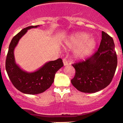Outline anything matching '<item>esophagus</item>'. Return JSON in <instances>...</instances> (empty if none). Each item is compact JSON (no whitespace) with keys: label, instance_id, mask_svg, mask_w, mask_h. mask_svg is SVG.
Here are the masks:
<instances>
[{"label":"esophagus","instance_id":"1","mask_svg":"<svg viewBox=\"0 0 123 123\" xmlns=\"http://www.w3.org/2000/svg\"><path fill=\"white\" fill-rule=\"evenodd\" d=\"M63 64H64V66L65 65H67L68 64V61L66 58H64L63 60Z\"/></svg>","mask_w":123,"mask_h":123}]
</instances>
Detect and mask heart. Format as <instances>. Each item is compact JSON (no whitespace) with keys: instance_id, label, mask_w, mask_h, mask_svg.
Wrapping results in <instances>:
<instances>
[{"instance_id":"1","label":"heart","mask_w":123,"mask_h":123,"mask_svg":"<svg viewBox=\"0 0 123 123\" xmlns=\"http://www.w3.org/2000/svg\"><path fill=\"white\" fill-rule=\"evenodd\" d=\"M65 44L69 48H76L74 51L75 58L81 59L95 48L96 41L94 38L89 37L86 33L77 32L68 37Z\"/></svg>"}]
</instances>
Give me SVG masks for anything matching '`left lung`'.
I'll return each instance as SVG.
<instances>
[{
    "instance_id": "obj_1",
    "label": "left lung",
    "mask_w": 123,
    "mask_h": 123,
    "mask_svg": "<svg viewBox=\"0 0 123 123\" xmlns=\"http://www.w3.org/2000/svg\"><path fill=\"white\" fill-rule=\"evenodd\" d=\"M117 64L114 40L107 33L102 31V40L98 50L85 61L72 64L75 74L71 83L80 92H98L111 83Z\"/></svg>"
}]
</instances>
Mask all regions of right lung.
Masks as SVG:
<instances>
[{
    "instance_id": "obj_1",
    "label": "right lung",
    "mask_w": 123,
    "mask_h": 123,
    "mask_svg": "<svg viewBox=\"0 0 123 123\" xmlns=\"http://www.w3.org/2000/svg\"><path fill=\"white\" fill-rule=\"evenodd\" d=\"M39 26H31L23 28L13 37L10 43L6 60V69L13 86L23 93L36 95L45 91L51 86L56 72L64 66L62 59L45 63L36 72L28 73L23 70L16 63L14 48L28 30Z\"/></svg>"
}]
</instances>
